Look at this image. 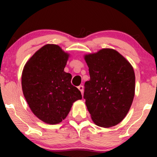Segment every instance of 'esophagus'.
Here are the masks:
<instances>
[{"mask_svg": "<svg viewBox=\"0 0 157 157\" xmlns=\"http://www.w3.org/2000/svg\"><path fill=\"white\" fill-rule=\"evenodd\" d=\"M78 89L79 91H81V94H83V86H79L78 87Z\"/></svg>", "mask_w": 157, "mask_h": 157, "instance_id": "esophagus-1", "label": "esophagus"}]
</instances>
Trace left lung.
<instances>
[{"label": "left lung", "mask_w": 157, "mask_h": 157, "mask_svg": "<svg viewBox=\"0 0 157 157\" xmlns=\"http://www.w3.org/2000/svg\"><path fill=\"white\" fill-rule=\"evenodd\" d=\"M90 81L83 98L94 123L109 128L127 114L135 94L134 71L128 60L112 48L85 54Z\"/></svg>", "instance_id": "8db88e82"}]
</instances>
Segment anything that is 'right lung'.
Instances as JSON below:
<instances>
[{"label":"right lung","instance_id":"obj_1","mask_svg":"<svg viewBox=\"0 0 157 157\" xmlns=\"http://www.w3.org/2000/svg\"><path fill=\"white\" fill-rule=\"evenodd\" d=\"M69 57L58 45L46 44L23 67L24 97L33 114L48 124L61 123L73 104L82 98L81 91L71 83V75L64 71Z\"/></svg>","mask_w":157,"mask_h":157}]
</instances>
